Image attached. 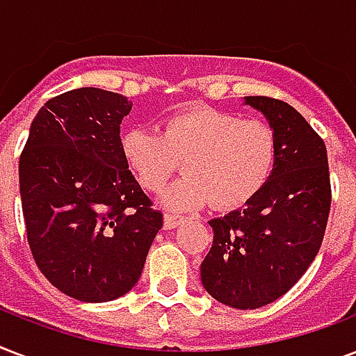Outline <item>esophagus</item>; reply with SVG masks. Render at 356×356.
Here are the masks:
<instances>
[{
  "instance_id": "obj_1",
  "label": "esophagus",
  "mask_w": 356,
  "mask_h": 356,
  "mask_svg": "<svg viewBox=\"0 0 356 356\" xmlns=\"http://www.w3.org/2000/svg\"><path fill=\"white\" fill-rule=\"evenodd\" d=\"M184 218L183 216H177V214H164V229L166 231H172L179 225V223H183Z\"/></svg>"
}]
</instances>
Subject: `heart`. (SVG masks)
Returning <instances> with one entry per match:
<instances>
[{"label":"heart","instance_id":"1","mask_svg":"<svg viewBox=\"0 0 356 356\" xmlns=\"http://www.w3.org/2000/svg\"><path fill=\"white\" fill-rule=\"evenodd\" d=\"M120 151L138 183L151 192L161 190L183 162L186 177L161 194L170 211H195L207 203L229 211L264 188L275 166L277 140L260 120L197 105L170 116L161 134L129 129L120 136Z\"/></svg>","mask_w":356,"mask_h":356}]
</instances>
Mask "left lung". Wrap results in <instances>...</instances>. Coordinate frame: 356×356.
Segmentation results:
<instances>
[{
    "label": "left lung",
    "instance_id": "obj_1",
    "mask_svg": "<svg viewBox=\"0 0 356 356\" xmlns=\"http://www.w3.org/2000/svg\"><path fill=\"white\" fill-rule=\"evenodd\" d=\"M264 114L277 140L268 183L242 209L211 220L212 248L201 282L233 309H259L290 290L320 251L331 211V181L323 140L288 103L243 97Z\"/></svg>",
    "mask_w": 356,
    "mask_h": 356
}]
</instances>
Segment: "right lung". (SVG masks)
<instances>
[{"mask_svg": "<svg viewBox=\"0 0 356 356\" xmlns=\"http://www.w3.org/2000/svg\"><path fill=\"white\" fill-rule=\"evenodd\" d=\"M131 108L116 92H64L38 111L19 156L36 266L53 286L85 303L125 296L162 227L161 211L151 209L120 151V123Z\"/></svg>", "mask_w": 356, "mask_h": 356, "instance_id": "right-lung-1", "label": "right lung"}]
</instances>
